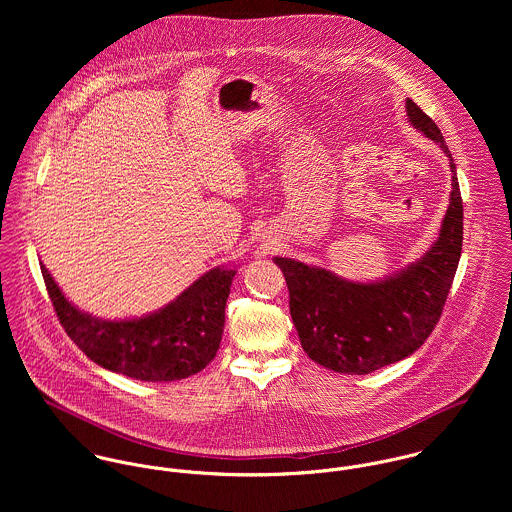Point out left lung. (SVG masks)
<instances>
[{
  "label": "left lung",
  "instance_id": "8db88e82",
  "mask_svg": "<svg viewBox=\"0 0 512 512\" xmlns=\"http://www.w3.org/2000/svg\"><path fill=\"white\" fill-rule=\"evenodd\" d=\"M408 122L449 157L451 193L438 240L404 270L376 282H349L331 270L276 256L290 290V313L311 361L343 374L394 365L434 331L457 272L463 203L449 147L436 122L406 98Z\"/></svg>",
  "mask_w": 512,
  "mask_h": 512
}]
</instances>
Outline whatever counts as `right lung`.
<instances>
[{"label": "right lung", "mask_w": 512, "mask_h": 512, "mask_svg": "<svg viewBox=\"0 0 512 512\" xmlns=\"http://www.w3.org/2000/svg\"><path fill=\"white\" fill-rule=\"evenodd\" d=\"M41 272L57 317L76 347L96 365L146 382L181 380L215 359L236 276V268L217 266L165 307L112 321L74 307L43 262Z\"/></svg>", "instance_id": "1"}]
</instances>
